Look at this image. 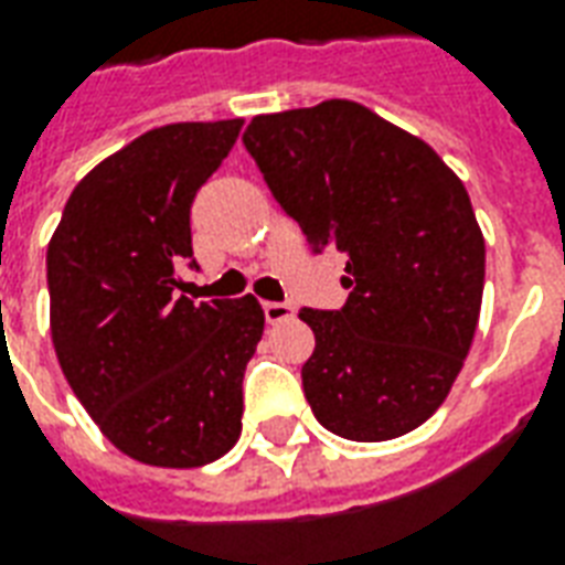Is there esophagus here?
Listing matches in <instances>:
<instances>
[{
    "instance_id": "esophagus-1",
    "label": "esophagus",
    "mask_w": 565,
    "mask_h": 565,
    "mask_svg": "<svg viewBox=\"0 0 565 565\" xmlns=\"http://www.w3.org/2000/svg\"><path fill=\"white\" fill-rule=\"evenodd\" d=\"M263 315H266V323H284L294 318L296 308L287 302H263Z\"/></svg>"
}]
</instances>
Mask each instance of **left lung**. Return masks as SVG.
Wrapping results in <instances>:
<instances>
[{
    "label": "left lung",
    "mask_w": 565,
    "mask_h": 565,
    "mask_svg": "<svg viewBox=\"0 0 565 565\" xmlns=\"http://www.w3.org/2000/svg\"><path fill=\"white\" fill-rule=\"evenodd\" d=\"M242 141L308 247L348 259V302L299 311L315 332L311 412L351 441L412 433L478 327L484 238L466 186L426 141L348 99L259 115Z\"/></svg>",
    "instance_id": "left-lung-1"
}]
</instances>
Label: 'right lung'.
I'll return each mask as SVG.
<instances>
[{"instance_id":"obj_1","label":"right lung","mask_w":565,"mask_h":565,"mask_svg":"<svg viewBox=\"0 0 565 565\" xmlns=\"http://www.w3.org/2000/svg\"><path fill=\"white\" fill-rule=\"evenodd\" d=\"M242 120L169 124L81 181L47 245L51 335L68 387L127 457L217 460L242 436V381L263 339L254 296L193 302L190 205Z\"/></svg>"}]
</instances>
